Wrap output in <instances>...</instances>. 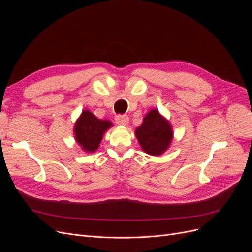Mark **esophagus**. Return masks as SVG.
<instances>
[{"mask_svg":"<svg viewBox=\"0 0 252 252\" xmlns=\"http://www.w3.org/2000/svg\"><path fill=\"white\" fill-rule=\"evenodd\" d=\"M115 122L119 126H126L128 124V117L126 115L118 114L115 116Z\"/></svg>","mask_w":252,"mask_h":252,"instance_id":"34e87169","label":"esophagus"}]
</instances>
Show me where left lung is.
<instances>
[{"label":"left lung","mask_w":252,"mask_h":252,"mask_svg":"<svg viewBox=\"0 0 252 252\" xmlns=\"http://www.w3.org/2000/svg\"><path fill=\"white\" fill-rule=\"evenodd\" d=\"M135 134L142 150L154 156L161 155L167 150L174 135L169 122L157 109L146 114Z\"/></svg>","instance_id":"left-lung-1"}]
</instances>
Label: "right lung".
Segmentation results:
<instances>
[{
  "instance_id": "right-lung-1",
  "label": "right lung",
  "mask_w": 252,
  "mask_h": 252,
  "mask_svg": "<svg viewBox=\"0 0 252 252\" xmlns=\"http://www.w3.org/2000/svg\"><path fill=\"white\" fill-rule=\"evenodd\" d=\"M112 126L109 121L97 118L89 110H84L74 125V138L86 152H95L106 130Z\"/></svg>"
}]
</instances>
